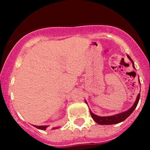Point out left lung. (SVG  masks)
<instances>
[{
    "instance_id": "obj_1",
    "label": "left lung",
    "mask_w": 150,
    "mask_h": 150,
    "mask_svg": "<svg viewBox=\"0 0 150 150\" xmlns=\"http://www.w3.org/2000/svg\"><path fill=\"white\" fill-rule=\"evenodd\" d=\"M127 56H128L129 60L132 62V67H133V68H135V66H134V62L132 61L131 58H130L128 55H127ZM140 94H138V95H137V99H136L135 102L134 103L133 105H132V107L130 108H129L128 111H125V112L118 113V114L114 115V116L101 117V116H97V115L94 114V113L92 112V111L89 109L90 114H91V116H92V118L94 119V121H95L97 123H98V124L111 125V124H116V123H120V122L125 120L129 116H130V114H131L132 112H133V111L135 110V108H136V106H137V104H138L139 99H140ZM85 102H86V101H85Z\"/></svg>"
}]
</instances>
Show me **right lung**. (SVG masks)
Masks as SVG:
<instances>
[{"instance_id": "1", "label": "right lung", "mask_w": 150, "mask_h": 150, "mask_svg": "<svg viewBox=\"0 0 150 150\" xmlns=\"http://www.w3.org/2000/svg\"><path fill=\"white\" fill-rule=\"evenodd\" d=\"M35 128H37L38 129H40V130H46V128H47V125H34ZM55 129V128H53Z\"/></svg>"}]
</instances>
